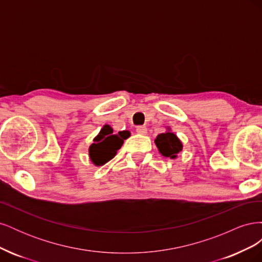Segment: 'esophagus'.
<instances>
[{
  "label": "esophagus",
  "mask_w": 262,
  "mask_h": 262,
  "mask_svg": "<svg viewBox=\"0 0 262 262\" xmlns=\"http://www.w3.org/2000/svg\"><path fill=\"white\" fill-rule=\"evenodd\" d=\"M146 132H147V129L145 128L144 125H139V126H137V133H139V134H146Z\"/></svg>",
  "instance_id": "obj_1"
}]
</instances>
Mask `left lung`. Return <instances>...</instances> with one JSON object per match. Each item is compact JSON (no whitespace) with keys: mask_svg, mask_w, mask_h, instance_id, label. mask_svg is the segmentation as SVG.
Instances as JSON below:
<instances>
[{"mask_svg":"<svg viewBox=\"0 0 262 262\" xmlns=\"http://www.w3.org/2000/svg\"><path fill=\"white\" fill-rule=\"evenodd\" d=\"M155 144L163 156L169 157L171 160L177 158L179 152L182 150V142L178 139V137L173 133L170 128H167V131L158 134L154 140Z\"/></svg>","mask_w":262,"mask_h":262,"instance_id":"8db88e82","label":"left lung"}]
</instances>
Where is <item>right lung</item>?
Here are the masks:
<instances>
[{"label": "right lung", "instance_id": "1", "mask_svg": "<svg viewBox=\"0 0 262 262\" xmlns=\"http://www.w3.org/2000/svg\"><path fill=\"white\" fill-rule=\"evenodd\" d=\"M130 137L129 131H119L115 133L112 126L105 124L93 140L89 148V156L95 166H102L116 156L123 141Z\"/></svg>", "mask_w": 262, "mask_h": 262}]
</instances>
